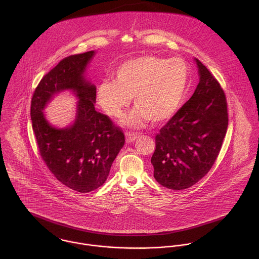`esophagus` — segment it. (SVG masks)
<instances>
[{
    "mask_svg": "<svg viewBox=\"0 0 259 259\" xmlns=\"http://www.w3.org/2000/svg\"><path fill=\"white\" fill-rule=\"evenodd\" d=\"M125 137H126L127 143H133L134 141H136L138 139L139 136H138V134H135V133H126Z\"/></svg>",
    "mask_w": 259,
    "mask_h": 259,
    "instance_id": "obj_1",
    "label": "esophagus"
}]
</instances>
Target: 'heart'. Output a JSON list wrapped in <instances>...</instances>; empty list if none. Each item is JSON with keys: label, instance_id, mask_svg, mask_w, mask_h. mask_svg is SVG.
<instances>
[{"label": "heart", "instance_id": "heart-1", "mask_svg": "<svg viewBox=\"0 0 259 259\" xmlns=\"http://www.w3.org/2000/svg\"><path fill=\"white\" fill-rule=\"evenodd\" d=\"M189 76L183 59L144 56L122 63L113 80L100 83L97 100L108 115L120 118L134 99L138 107L126 118L132 126H141L149 119L159 123L171 118L183 103Z\"/></svg>", "mask_w": 259, "mask_h": 259}]
</instances>
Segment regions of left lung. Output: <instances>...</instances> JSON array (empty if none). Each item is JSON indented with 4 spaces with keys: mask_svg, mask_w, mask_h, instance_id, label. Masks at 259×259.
Segmentation results:
<instances>
[{
    "mask_svg": "<svg viewBox=\"0 0 259 259\" xmlns=\"http://www.w3.org/2000/svg\"><path fill=\"white\" fill-rule=\"evenodd\" d=\"M194 60L199 82L191 98L156 134L150 159L156 182L175 190L195 185L210 170L228 125L221 83L200 61Z\"/></svg>",
    "mask_w": 259,
    "mask_h": 259,
    "instance_id": "1",
    "label": "left lung"
}]
</instances>
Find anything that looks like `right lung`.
Here are the masks:
<instances>
[{"mask_svg": "<svg viewBox=\"0 0 259 259\" xmlns=\"http://www.w3.org/2000/svg\"><path fill=\"white\" fill-rule=\"evenodd\" d=\"M94 51L63 59L38 82L31 103V118L40 157L63 185L88 193L104 185L124 145V135L111 118L95 110L97 90L83 73ZM74 90L80 100L74 124L56 129L42 110L55 93Z\"/></svg>", "mask_w": 259, "mask_h": 259, "instance_id": "add662e5", "label": "right lung"}]
</instances>
